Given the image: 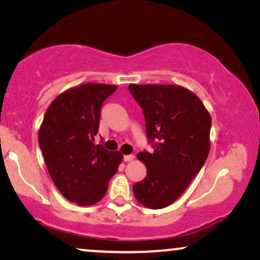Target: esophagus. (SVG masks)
<instances>
[{
	"label": "esophagus",
	"instance_id": "34e87169",
	"mask_svg": "<svg viewBox=\"0 0 260 260\" xmlns=\"http://www.w3.org/2000/svg\"><path fill=\"white\" fill-rule=\"evenodd\" d=\"M134 159V155H126L124 156V160L125 161H132Z\"/></svg>",
	"mask_w": 260,
	"mask_h": 260
}]
</instances>
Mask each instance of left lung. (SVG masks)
Returning a JSON list of instances; mask_svg holds the SVG:
<instances>
[{"label": "left lung", "mask_w": 260, "mask_h": 260, "mask_svg": "<svg viewBox=\"0 0 260 260\" xmlns=\"http://www.w3.org/2000/svg\"><path fill=\"white\" fill-rule=\"evenodd\" d=\"M143 110L152 153H138L147 177L135 183L139 203L162 209L177 201L200 172L210 152L211 116L202 101L178 85L128 86Z\"/></svg>", "instance_id": "left-lung-1"}]
</instances>
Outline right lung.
<instances>
[{"label": "right lung", "mask_w": 260, "mask_h": 260, "mask_svg": "<svg viewBox=\"0 0 260 260\" xmlns=\"http://www.w3.org/2000/svg\"><path fill=\"white\" fill-rule=\"evenodd\" d=\"M107 83H83L52 101L39 129V144L55 186L78 205L98 203L122 160L119 151L95 144L102 104L117 89Z\"/></svg>", "instance_id": "add662e5"}]
</instances>
